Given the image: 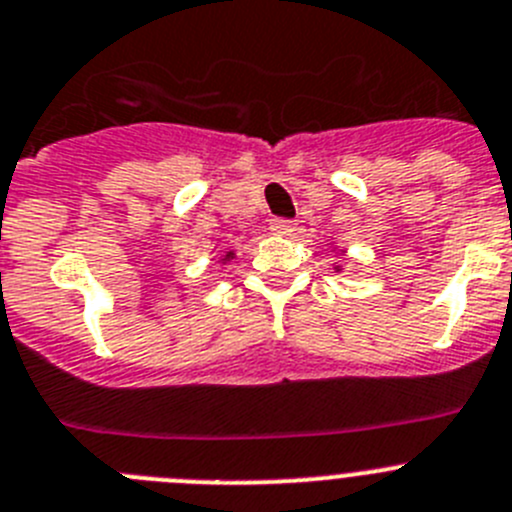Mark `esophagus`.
I'll list each match as a JSON object with an SVG mask.
<instances>
[{
  "label": "esophagus",
  "instance_id": "esophagus-1",
  "mask_svg": "<svg viewBox=\"0 0 512 512\" xmlns=\"http://www.w3.org/2000/svg\"><path fill=\"white\" fill-rule=\"evenodd\" d=\"M270 229L278 234H293L295 229H298V224H295L293 219H272Z\"/></svg>",
  "mask_w": 512,
  "mask_h": 512
}]
</instances>
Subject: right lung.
<instances>
[{"label":"right lung","instance_id":"add662e5","mask_svg":"<svg viewBox=\"0 0 512 512\" xmlns=\"http://www.w3.org/2000/svg\"><path fill=\"white\" fill-rule=\"evenodd\" d=\"M234 257V252H227V255H224V260H232Z\"/></svg>","mask_w":512,"mask_h":512}]
</instances>
